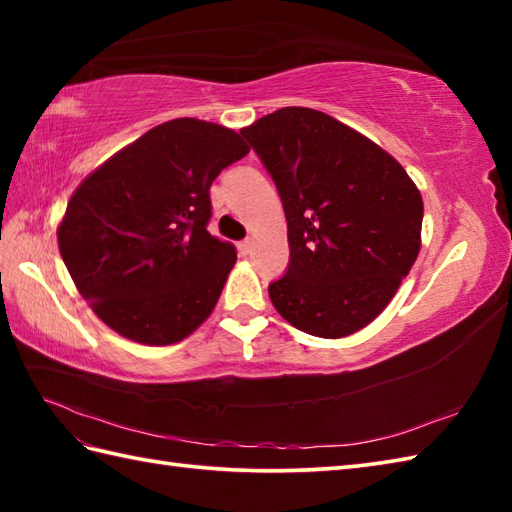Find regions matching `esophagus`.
<instances>
[{
	"label": "esophagus",
	"mask_w": 512,
	"mask_h": 512,
	"mask_svg": "<svg viewBox=\"0 0 512 512\" xmlns=\"http://www.w3.org/2000/svg\"><path fill=\"white\" fill-rule=\"evenodd\" d=\"M237 250H239V255H242V257L253 253V239H244V242H239Z\"/></svg>",
	"instance_id": "34e87169"
}]
</instances>
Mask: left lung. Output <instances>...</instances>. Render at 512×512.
Segmentation results:
<instances>
[{
    "instance_id": "1",
    "label": "left lung",
    "mask_w": 512,
    "mask_h": 512,
    "mask_svg": "<svg viewBox=\"0 0 512 512\" xmlns=\"http://www.w3.org/2000/svg\"><path fill=\"white\" fill-rule=\"evenodd\" d=\"M239 134L284 202L290 266L268 288L275 310L321 339L363 330L420 253L418 187L385 149L310 107H281Z\"/></svg>"
}]
</instances>
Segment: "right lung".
I'll return each mask as SVG.
<instances>
[{
    "label": "right lung",
    "instance_id": "1",
    "mask_svg": "<svg viewBox=\"0 0 512 512\" xmlns=\"http://www.w3.org/2000/svg\"><path fill=\"white\" fill-rule=\"evenodd\" d=\"M246 154L233 129L173 118L76 187L57 228L59 253L107 328L171 345L209 319L237 262L235 246L206 231L209 189Z\"/></svg>",
    "mask_w": 512,
    "mask_h": 512
}]
</instances>
